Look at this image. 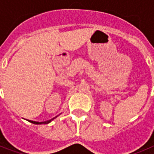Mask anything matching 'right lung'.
I'll list each match as a JSON object with an SVG mask.
<instances>
[{
	"instance_id": "right-lung-1",
	"label": "right lung",
	"mask_w": 154,
	"mask_h": 154,
	"mask_svg": "<svg viewBox=\"0 0 154 154\" xmlns=\"http://www.w3.org/2000/svg\"><path fill=\"white\" fill-rule=\"evenodd\" d=\"M57 116H55V118H52V119H49V120L44 121V122H36V121H32V120H28V122H30V123H34V124H48V123H49L50 122H51L53 119H55V118L57 117Z\"/></svg>"
}]
</instances>
